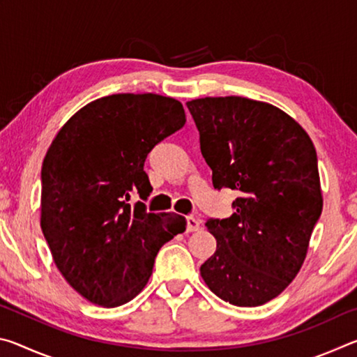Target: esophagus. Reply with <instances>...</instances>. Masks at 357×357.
Instances as JSON below:
<instances>
[{
  "instance_id": "obj_1",
  "label": "esophagus",
  "mask_w": 357,
  "mask_h": 357,
  "mask_svg": "<svg viewBox=\"0 0 357 357\" xmlns=\"http://www.w3.org/2000/svg\"><path fill=\"white\" fill-rule=\"evenodd\" d=\"M198 229H202V222L192 215L187 217V231L192 233V231H198Z\"/></svg>"
}]
</instances>
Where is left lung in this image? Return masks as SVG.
Wrapping results in <instances>:
<instances>
[{"instance_id": "1", "label": "left lung", "mask_w": 357, "mask_h": 357, "mask_svg": "<svg viewBox=\"0 0 357 357\" xmlns=\"http://www.w3.org/2000/svg\"><path fill=\"white\" fill-rule=\"evenodd\" d=\"M215 189L238 190L228 219H209L217 239L200 274L238 307L274 299L299 273L321 215L317 151L307 132L271 104L239 96L187 102Z\"/></svg>"}]
</instances>
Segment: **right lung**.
<instances>
[{"mask_svg":"<svg viewBox=\"0 0 357 357\" xmlns=\"http://www.w3.org/2000/svg\"><path fill=\"white\" fill-rule=\"evenodd\" d=\"M185 124L173 98L112 94L66 123L42 164L40 228L69 285L93 304L118 307L153 274L160 247L185 229L178 214L148 213L144 160Z\"/></svg>","mask_w":357,"mask_h":357,"instance_id":"1","label":"right lung"}]
</instances>
